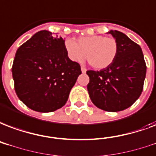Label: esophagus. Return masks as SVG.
I'll return each instance as SVG.
<instances>
[{"label":"esophagus","mask_w":156,"mask_h":156,"mask_svg":"<svg viewBox=\"0 0 156 156\" xmlns=\"http://www.w3.org/2000/svg\"><path fill=\"white\" fill-rule=\"evenodd\" d=\"M80 69H81V71H82L83 73H85V72H86V71H87V70H86V68H85V67H84V66H81V67H80Z\"/></svg>","instance_id":"esophagus-1"}]
</instances>
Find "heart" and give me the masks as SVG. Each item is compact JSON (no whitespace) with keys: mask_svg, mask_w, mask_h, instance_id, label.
Masks as SVG:
<instances>
[{"mask_svg":"<svg viewBox=\"0 0 156 156\" xmlns=\"http://www.w3.org/2000/svg\"><path fill=\"white\" fill-rule=\"evenodd\" d=\"M65 47L71 60L80 62L86 56L88 62L95 69L108 67L113 62L118 53L117 41L102 35L81 37L77 42L67 39Z\"/></svg>","mask_w":156,"mask_h":156,"instance_id":"obj_1","label":"heart"}]
</instances>
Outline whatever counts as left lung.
I'll return each mask as SVG.
<instances>
[{"mask_svg": "<svg viewBox=\"0 0 156 156\" xmlns=\"http://www.w3.org/2000/svg\"><path fill=\"white\" fill-rule=\"evenodd\" d=\"M118 43L113 62L99 71H88L87 90L96 107L108 112H118L129 108L143 90L146 66L140 47L127 35L110 30Z\"/></svg>", "mask_w": 156, "mask_h": 156, "instance_id": "obj_1", "label": "left lung"}]
</instances>
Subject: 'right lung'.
<instances>
[{
	"mask_svg": "<svg viewBox=\"0 0 156 156\" xmlns=\"http://www.w3.org/2000/svg\"><path fill=\"white\" fill-rule=\"evenodd\" d=\"M81 74L68 57L65 39L41 30L18 48L12 66L15 90L29 108L49 113L66 105Z\"/></svg>",
	"mask_w": 156,
	"mask_h": 156,
	"instance_id": "add662e5",
	"label": "right lung"
}]
</instances>
